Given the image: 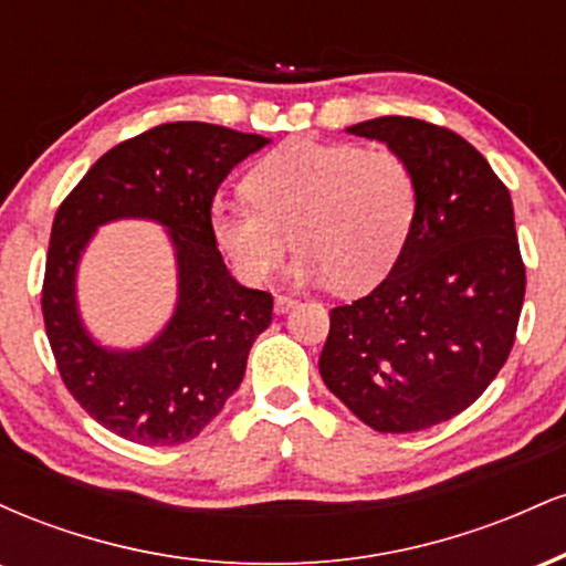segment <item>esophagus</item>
Wrapping results in <instances>:
<instances>
[{"label": "esophagus", "mask_w": 566, "mask_h": 566, "mask_svg": "<svg viewBox=\"0 0 566 566\" xmlns=\"http://www.w3.org/2000/svg\"><path fill=\"white\" fill-rule=\"evenodd\" d=\"M297 305V301L292 295H276L274 297V308L276 314H287V311H292Z\"/></svg>", "instance_id": "34e87169"}]
</instances>
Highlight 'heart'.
I'll use <instances>...</instances> for the list:
<instances>
[{
    "label": "heart",
    "mask_w": 566,
    "mask_h": 566,
    "mask_svg": "<svg viewBox=\"0 0 566 566\" xmlns=\"http://www.w3.org/2000/svg\"><path fill=\"white\" fill-rule=\"evenodd\" d=\"M250 201L218 199L210 233L242 282L261 284L292 242L290 276L359 292L399 261L420 212L415 170L391 148L287 140L252 165Z\"/></svg>",
    "instance_id": "1"
}]
</instances>
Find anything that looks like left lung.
I'll list each match as a JSON object with an SVG mask.
<instances>
[{
  "mask_svg": "<svg viewBox=\"0 0 566 566\" xmlns=\"http://www.w3.org/2000/svg\"><path fill=\"white\" fill-rule=\"evenodd\" d=\"M346 133L415 170L420 212L391 274L329 311L324 386L380 433L423 431L471 407L509 359L524 274L509 188L469 140L412 116Z\"/></svg>",
  "mask_w": 566,
  "mask_h": 566,
  "instance_id": "left-lung-1",
  "label": "left lung"
}]
</instances>
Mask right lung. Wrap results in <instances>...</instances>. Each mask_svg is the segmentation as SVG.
<instances>
[{
    "label": "right lung",
    "instance_id": "add662e5",
    "mask_svg": "<svg viewBox=\"0 0 566 566\" xmlns=\"http://www.w3.org/2000/svg\"><path fill=\"white\" fill-rule=\"evenodd\" d=\"M265 143L207 122L159 125L103 154L57 207L42 287L44 329L71 396L116 437L148 447L193 439L242 382L274 297L229 274L212 242L210 210L226 175ZM122 217L165 224L179 263L174 319L133 352L97 347L75 305L83 247L97 224Z\"/></svg>",
    "mask_w": 566,
    "mask_h": 566
}]
</instances>
